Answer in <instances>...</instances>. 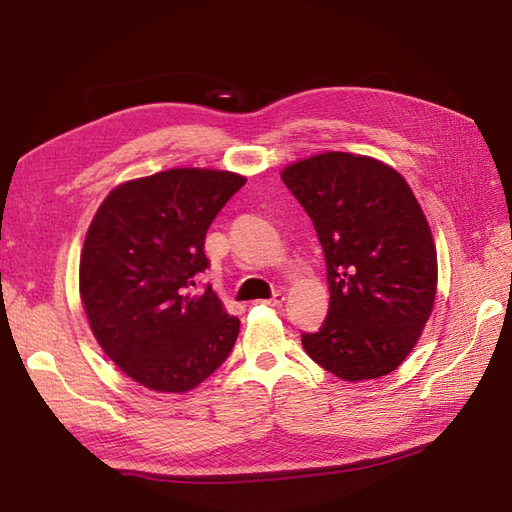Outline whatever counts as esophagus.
<instances>
[{
    "instance_id": "1",
    "label": "esophagus",
    "mask_w": 512,
    "mask_h": 512,
    "mask_svg": "<svg viewBox=\"0 0 512 512\" xmlns=\"http://www.w3.org/2000/svg\"><path fill=\"white\" fill-rule=\"evenodd\" d=\"M265 305H271V307H280L282 303H284V294L282 292H275L271 299H267V301H262Z\"/></svg>"
}]
</instances>
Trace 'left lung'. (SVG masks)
I'll use <instances>...</instances> for the list:
<instances>
[{"mask_svg": "<svg viewBox=\"0 0 512 512\" xmlns=\"http://www.w3.org/2000/svg\"><path fill=\"white\" fill-rule=\"evenodd\" d=\"M327 260V320L301 333L305 352L348 380L395 371L436 301L438 258L410 185L386 164L331 151L284 168Z\"/></svg>", "mask_w": 512, "mask_h": 512, "instance_id": "obj_1", "label": "left lung"}]
</instances>
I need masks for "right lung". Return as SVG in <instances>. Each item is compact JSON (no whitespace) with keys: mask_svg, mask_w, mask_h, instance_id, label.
Instances as JSON below:
<instances>
[{"mask_svg":"<svg viewBox=\"0 0 512 512\" xmlns=\"http://www.w3.org/2000/svg\"><path fill=\"white\" fill-rule=\"evenodd\" d=\"M245 185L228 170L173 168L119 185L87 230L81 297L102 350L151 391L185 393L235 346L239 318L194 292L209 269L205 237Z\"/></svg>","mask_w":512,"mask_h":512,"instance_id":"add662e5","label":"right lung"}]
</instances>
